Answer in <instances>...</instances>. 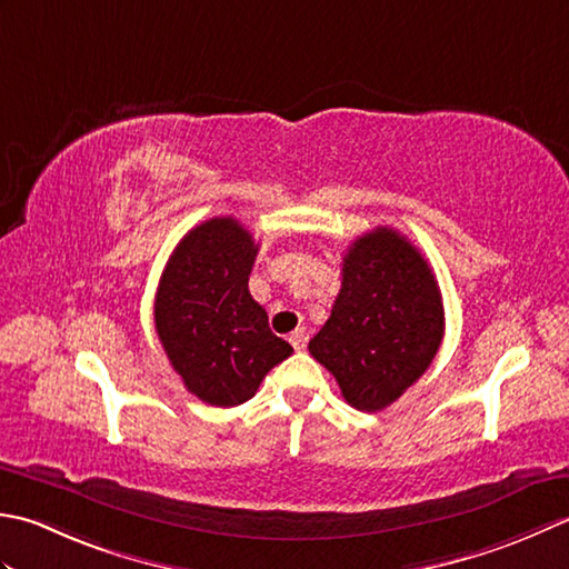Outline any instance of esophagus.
Wrapping results in <instances>:
<instances>
[{
	"mask_svg": "<svg viewBox=\"0 0 569 569\" xmlns=\"http://www.w3.org/2000/svg\"><path fill=\"white\" fill-rule=\"evenodd\" d=\"M289 343H292L297 351L305 349V346H307V331L305 329H297V331L289 333Z\"/></svg>",
	"mask_w": 569,
	"mask_h": 569,
	"instance_id": "34e87169",
	"label": "esophagus"
}]
</instances>
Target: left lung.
Returning <instances> with one entry per match:
<instances>
[{
  "mask_svg": "<svg viewBox=\"0 0 569 569\" xmlns=\"http://www.w3.org/2000/svg\"><path fill=\"white\" fill-rule=\"evenodd\" d=\"M442 336L432 268L398 230L376 228L346 252L339 297L309 353L336 378L346 402L378 412L430 368Z\"/></svg>",
  "mask_w": 569,
  "mask_h": 569,
  "instance_id": "left-lung-1",
  "label": "left lung"
}]
</instances>
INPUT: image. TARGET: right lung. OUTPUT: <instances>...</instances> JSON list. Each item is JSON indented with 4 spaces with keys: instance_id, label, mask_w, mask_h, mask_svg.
<instances>
[{
    "instance_id": "right-lung-1",
    "label": "right lung",
    "mask_w": 569,
    "mask_h": 569,
    "mask_svg": "<svg viewBox=\"0 0 569 569\" xmlns=\"http://www.w3.org/2000/svg\"><path fill=\"white\" fill-rule=\"evenodd\" d=\"M254 254L250 230L230 216L211 218L181 238L159 280V341L187 390L216 408L250 400L292 356L248 289Z\"/></svg>"
}]
</instances>
